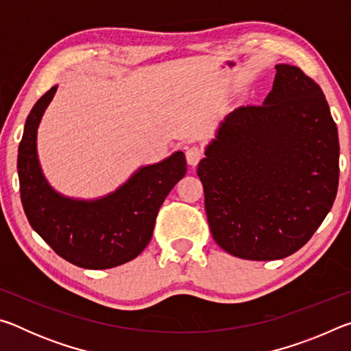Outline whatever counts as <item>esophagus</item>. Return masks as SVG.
Returning a JSON list of instances; mask_svg holds the SVG:
<instances>
[{
  "instance_id": "34e87169",
  "label": "esophagus",
  "mask_w": 351,
  "mask_h": 351,
  "mask_svg": "<svg viewBox=\"0 0 351 351\" xmlns=\"http://www.w3.org/2000/svg\"><path fill=\"white\" fill-rule=\"evenodd\" d=\"M203 156H204V152L201 150V148L197 147V145L187 148V152H186L187 162H189L190 165H193V167L201 161V159H203Z\"/></svg>"
}]
</instances>
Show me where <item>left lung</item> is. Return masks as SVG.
Here are the masks:
<instances>
[{"label":"left lung","instance_id":"1","mask_svg":"<svg viewBox=\"0 0 351 351\" xmlns=\"http://www.w3.org/2000/svg\"><path fill=\"white\" fill-rule=\"evenodd\" d=\"M263 105L239 106L197 173L213 240L245 260H278L305 245L339 184L337 127L320 86L277 64Z\"/></svg>","mask_w":351,"mask_h":351}]
</instances>
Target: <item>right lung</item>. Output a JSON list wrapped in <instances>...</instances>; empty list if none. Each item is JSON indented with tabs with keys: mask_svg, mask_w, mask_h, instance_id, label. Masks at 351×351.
Instances as JSON below:
<instances>
[{
	"mask_svg": "<svg viewBox=\"0 0 351 351\" xmlns=\"http://www.w3.org/2000/svg\"><path fill=\"white\" fill-rule=\"evenodd\" d=\"M56 90L52 86L34 105L19 147L23 209L32 229L62 258L85 269L114 268L138 257L150 243L159 207L186 175V156L176 152L142 167L105 198L62 197L45 180L37 158V127Z\"/></svg>",
	"mask_w": 351,
	"mask_h": 351,
	"instance_id": "right-lung-1",
	"label": "right lung"
}]
</instances>
